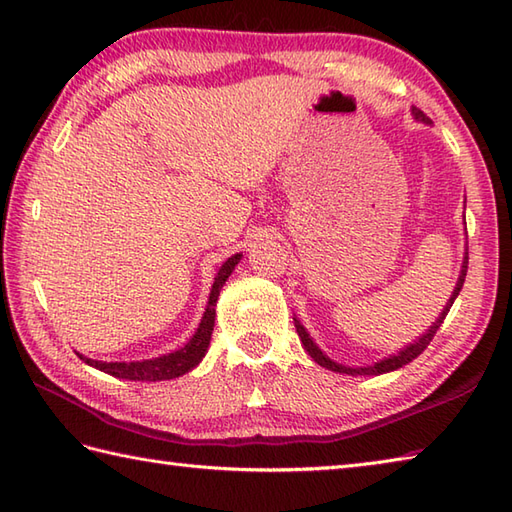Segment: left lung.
Instances as JSON below:
<instances>
[{
  "mask_svg": "<svg viewBox=\"0 0 512 512\" xmlns=\"http://www.w3.org/2000/svg\"><path fill=\"white\" fill-rule=\"evenodd\" d=\"M411 114L416 116L418 121H422V123H431V121H429V116L424 114V112H420L418 107H413ZM466 268H469V253L464 255V264H462V273H460L458 284H455L453 295H451V299H449L447 306H444V310H442L440 317L436 319V323H433L431 328H429L427 332H424L418 341L409 343V345L405 347V350H400L398 354L389 356V358H383V361H378V363H374V365H367V367H347V365H339V363H334L332 358H328V356H325V354L319 350L317 343H314V341L310 339V334L306 332V328H303V325H301V323L295 319V328H297V332H299V339H301L303 347H306V352H308V354L314 358V363H319V365H321V367H325V369H332V372H339V374H350V376H378V374L394 372V369H398V367H402V365L411 363L413 358H418V356H420L424 350H427V345L433 341V336H436V332H438V328H440V325H442L444 317H447V314H449V310H451V306H453L455 297L460 295V290H462V286H464Z\"/></svg>",
  "mask_w": 512,
  "mask_h": 512,
  "instance_id": "left-lung-1",
  "label": "left lung"
}]
</instances>
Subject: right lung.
I'll return each instance as SVG.
<instances>
[{
	"instance_id": "add662e5",
	"label": "right lung",
	"mask_w": 512,
	"mask_h": 512,
	"mask_svg": "<svg viewBox=\"0 0 512 512\" xmlns=\"http://www.w3.org/2000/svg\"><path fill=\"white\" fill-rule=\"evenodd\" d=\"M239 257L242 255H233L228 257L222 264V268L217 270V277L213 281L209 303H206V312L198 325V330L189 339V343L180 347V350L171 352V354H162L158 358H149V361H134V363H105V361H92V358H83L85 363L101 369V372L116 376V378H125V380H143V383H156V380H171L178 378L182 374L191 372V369L202 361V356L206 354V347L211 343V334H213V325H215V303L217 297H220V290L226 284V279L231 277L233 268L237 266Z\"/></svg>"
}]
</instances>
